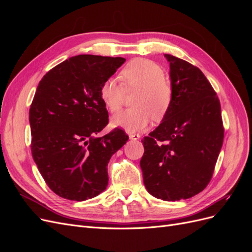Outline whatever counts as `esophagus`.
Instances as JSON below:
<instances>
[{
	"label": "esophagus",
	"instance_id": "obj_1",
	"mask_svg": "<svg viewBox=\"0 0 252 252\" xmlns=\"http://www.w3.org/2000/svg\"><path fill=\"white\" fill-rule=\"evenodd\" d=\"M128 135H129V138H130L131 140H139L140 136H141V135L138 134V133H132V132H129Z\"/></svg>",
	"mask_w": 252,
	"mask_h": 252
}]
</instances>
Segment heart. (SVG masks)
I'll return each instance as SVG.
<instances>
[{"label":"heart","instance_id":"obj_1","mask_svg":"<svg viewBox=\"0 0 252 252\" xmlns=\"http://www.w3.org/2000/svg\"><path fill=\"white\" fill-rule=\"evenodd\" d=\"M120 78L106 80L100 87V98L110 112H118L123 105L125 91L138 89L133 108L122 111L112 118L113 126L128 131L142 130L152 119L162 121L173 103V87L164 78L163 68L148 59H134L122 69Z\"/></svg>","mask_w":252,"mask_h":252}]
</instances>
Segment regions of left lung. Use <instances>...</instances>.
<instances>
[{
  "mask_svg": "<svg viewBox=\"0 0 252 252\" xmlns=\"http://www.w3.org/2000/svg\"><path fill=\"white\" fill-rule=\"evenodd\" d=\"M173 103L168 114L142 140L141 158L147 191L164 201L200 193L209 184L224 140L217 93L199 68L165 55Z\"/></svg>",
  "mask_w": 252,
  "mask_h": 252,
  "instance_id": "left-lung-1",
  "label": "left lung"
}]
</instances>
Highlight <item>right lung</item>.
Listing matches in <instances>:
<instances>
[{
	"mask_svg": "<svg viewBox=\"0 0 252 252\" xmlns=\"http://www.w3.org/2000/svg\"><path fill=\"white\" fill-rule=\"evenodd\" d=\"M124 58L80 55L53 67L40 81L29 109L32 154L47 186L61 197L85 201L108 185L107 166L128 141L108 124L100 87Z\"/></svg>",
	"mask_w": 252,
	"mask_h": 252,
	"instance_id": "obj_1",
	"label": "right lung"
}]
</instances>
